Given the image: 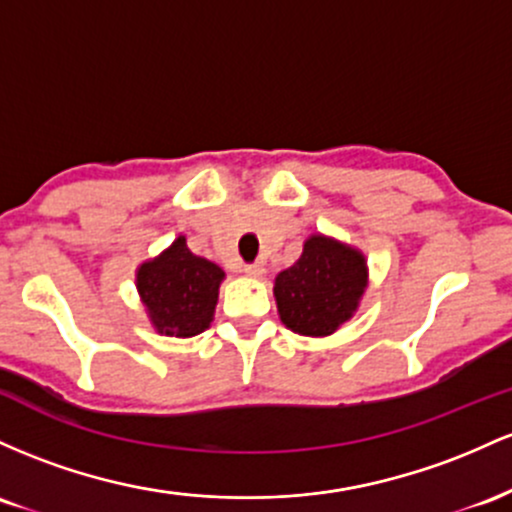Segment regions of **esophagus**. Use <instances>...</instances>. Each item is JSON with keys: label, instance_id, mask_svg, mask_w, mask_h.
<instances>
[{"label": "esophagus", "instance_id": "1", "mask_svg": "<svg viewBox=\"0 0 512 512\" xmlns=\"http://www.w3.org/2000/svg\"><path fill=\"white\" fill-rule=\"evenodd\" d=\"M244 273L249 275V278H261V275L266 273V268H263L261 263H251V266L244 268Z\"/></svg>", "mask_w": 512, "mask_h": 512}]
</instances>
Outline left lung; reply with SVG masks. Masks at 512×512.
<instances>
[{
    "label": "left lung",
    "mask_w": 512,
    "mask_h": 512,
    "mask_svg": "<svg viewBox=\"0 0 512 512\" xmlns=\"http://www.w3.org/2000/svg\"><path fill=\"white\" fill-rule=\"evenodd\" d=\"M367 287L365 256L341 241L312 234L295 266L275 278L280 321L300 336H331L358 309Z\"/></svg>",
    "instance_id": "8db88e82"
}]
</instances>
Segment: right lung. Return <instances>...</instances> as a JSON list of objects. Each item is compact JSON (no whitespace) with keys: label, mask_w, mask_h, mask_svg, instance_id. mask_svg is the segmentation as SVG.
<instances>
[{"label":"right lung","mask_w":512,"mask_h":512,"mask_svg":"<svg viewBox=\"0 0 512 512\" xmlns=\"http://www.w3.org/2000/svg\"><path fill=\"white\" fill-rule=\"evenodd\" d=\"M225 271L208 258L195 256L179 237L169 249L137 268V292L149 321L162 336L191 338L215 317Z\"/></svg>","instance_id":"right-lung-1"}]
</instances>
